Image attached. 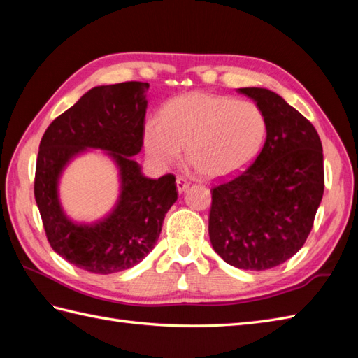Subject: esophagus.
Listing matches in <instances>:
<instances>
[{
  "instance_id": "1",
  "label": "esophagus",
  "mask_w": 358,
  "mask_h": 358,
  "mask_svg": "<svg viewBox=\"0 0 358 358\" xmlns=\"http://www.w3.org/2000/svg\"><path fill=\"white\" fill-rule=\"evenodd\" d=\"M175 183H177V191L180 194H183L186 189L189 187V185H191L185 177H177V181H175Z\"/></svg>"
}]
</instances>
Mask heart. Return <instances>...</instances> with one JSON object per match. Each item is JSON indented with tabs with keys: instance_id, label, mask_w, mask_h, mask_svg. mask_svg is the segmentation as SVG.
<instances>
[{
	"instance_id": "1",
	"label": "heart",
	"mask_w": 358,
	"mask_h": 358,
	"mask_svg": "<svg viewBox=\"0 0 358 358\" xmlns=\"http://www.w3.org/2000/svg\"><path fill=\"white\" fill-rule=\"evenodd\" d=\"M268 134L263 110L252 101L232 96L191 92L173 98L159 120H148L143 144L159 167L187 159L201 177L229 178L254 163Z\"/></svg>"
}]
</instances>
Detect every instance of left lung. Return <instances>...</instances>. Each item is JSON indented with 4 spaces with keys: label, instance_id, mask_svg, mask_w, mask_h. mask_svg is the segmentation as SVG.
Listing matches in <instances>:
<instances>
[{
    "label": "left lung",
    "instance_id": "8db88e82",
    "mask_svg": "<svg viewBox=\"0 0 358 358\" xmlns=\"http://www.w3.org/2000/svg\"><path fill=\"white\" fill-rule=\"evenodd\" d=\"M238 92L263 110L268 134L255 162L210 191L209 238L227 264L264 271L299 252L313 229L324 191L323 149L310 121L278 94Z\"/></svg>",
    "mask_w": 358,
    "mask_h": 358
}]
</instances>
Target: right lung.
I'll list each match as a JSON object with an SVG mask.
<instances>
[{
	"label": "right lung",
	"mask_w": 358,
	"mask_h": 358,
	"mask_svg": "<svg viewBox=\"0 0 358 358\" xmlns=\"http://www.w3.org/2000/svg\"><path fill=\"white\" fill-rule=\"evenodd\" d=\"M148 83L96 86L50 123L40 143L35 171V200L52 249L64 260L92 273L134 268L162 232L163 220L177 201L171 173L144 177L132 158L143 148ZM100 148L119 169L116 206L95 224H77L65 215L57 195L61 173L75 157Z\"/></svg>",
	"instance_id": "add662e5"
}]
</instances>
